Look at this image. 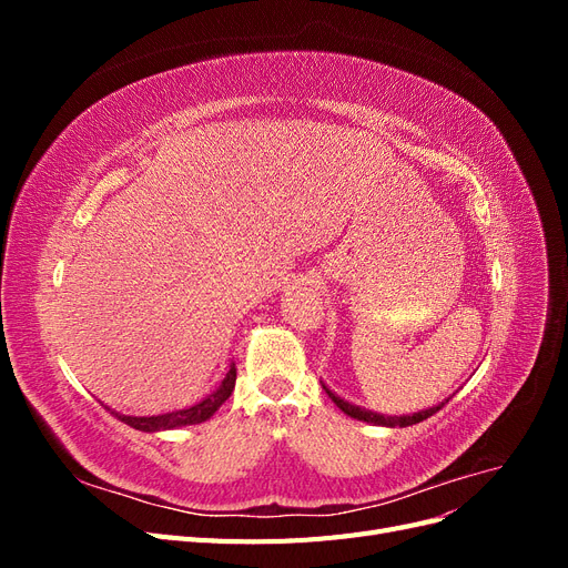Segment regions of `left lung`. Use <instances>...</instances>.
Segmentation results:
<instances>
[{
  "label": "left lung",
  "instance_id": "obj_1",
  "mask_svg": "<svg viewBox=\"0 0 568 568\" xmlns=\"http://www.w3.org/2000/svg\"><path fill=\"white\" fill-rule=\"evenodd\" d=\"M324 390L329 393V398L336 403V407L338 409H343L346 412L348 417H353V419H359V422H367V424H376V426H412V424H419V422H424V419H428L432 415H436V412L448 403H440V405H436V407H428V409H422V412H415V415H403V417H386V415H376V412H372V409H365V407H357V405H353V403H348V400H343V398H338L336 393H332L329 388L324 386Z\"/></svg>",
  "mask_w": 568,
  "mask_h": 568
}]
</instances>
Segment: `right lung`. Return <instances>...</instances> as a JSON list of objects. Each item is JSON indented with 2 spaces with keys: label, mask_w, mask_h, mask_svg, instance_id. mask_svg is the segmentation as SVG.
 <instances>
[{
  "label": "right lung",
  "mask_w": 568,
  "mask_h": 568,
  "mask_svg": "<svg viewBox=\"0 0 568 568\" xmlns=\"http://www.w3.org/2000/svg\"><path fill=\"white\" fill-rule=\"evenodd\" d=\"M234 384H236V367L232 363L225 374V379L220 382V386L192 407L168 412V415H153V417H128V415H118V412H113V415L120 422H125L128 426L136 428V432H146V434L168 432V428H180V426H189V424H201L205 419H211L215 415V409L230 398L234 390Z\"/></svg>",
  "instance_id": "1"
}]
</instances>
